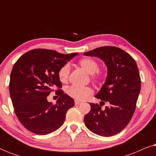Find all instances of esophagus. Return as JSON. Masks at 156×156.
I'll return each mask as SVG.
<instances>
[{
	"instance_id": "34e87169",
	"label": "esophagus",
	"mask_w": 156,
	"mask_h": 156,
	"mask_svg": "<svg viewBox=\"0 0 156 156\" xmlns=\"http://www.w3.org/2000/svg\"><path fill=\"white\" fill-rule=\"evenodd\" d=\"M74 103H75L76 105H80V104H82V101H74Z\"/></svg>"
}]
</instances>
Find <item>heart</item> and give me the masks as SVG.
Here are the masks:
<instances>
[{
    "label": "heart",
    "instance_id": "heart-1",
    "mask_svg": "<svg viewBox=\"0 0 156 156\" xmlns=\"http://www.w3.org/2000/svg\"><path fill=\"white\" fill-rule=\"evenodd\" d=\"M80 65L87 73L91 74V77L95 81H99L101 79V74L98 72L99 64L94 59L91 58H84L80 62ZM70 72V66L66 64L62 66L59 70L58 77L61 82L65 83L67 82ZM66 92L70 97L77 101H82L86 99L89 95L93 93L92 89L90 87H79L71 86L66 89Z\"/></svg>",
    "mask_w": 156,
    "mask_h": 156
}]
</instances>
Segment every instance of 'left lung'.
Listing matches in <instances>:
<instances>
[{"instance_id":"1","label":"left lung","mask_w":156,"mask_h":156,"mask_svg":"<svg viewBox=\"0 0 156 156\" xmlns=\"http://www.w3.org/2000/svg\"><path fill=\"white\" fill-rule=\"evenodd\" d=\"M84 56L100 58L107 68V76L95 97L108 102L102 110L90 104L84 123L97 135L109 137L120 133L129 124L136 109L140 90V78L136 61L129 53L113 46H104L84 52Z\"/></svg>"}]
</instances>
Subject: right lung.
Instances as JSON below:
<instances>
[{
    "instance_id": "add662e5",
    "label": "right lung",
    "mask_w": 156,
    "mask_h": 156,
    "mask_svg": "<svg viewBox=\"0 0 156 156\" xmlns=\"http://www.w3.org/2000/svg\"><path fill=\"white\" fill-rule=\"evenodd\" d=\"M78 55L35 49L23 55L12 67L9 90L15 112L23 126L37 135H47L60 128L74 101L57 90V104L48 101L53 87H62L60 68Z\"/></svg>"
}]
</instances>
